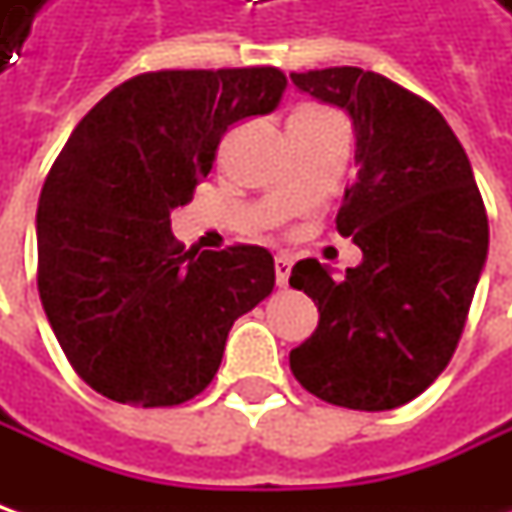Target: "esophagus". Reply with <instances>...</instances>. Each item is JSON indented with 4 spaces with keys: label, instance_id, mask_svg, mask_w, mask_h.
<instances>
[{
    "label": "esophagus",
    "instance_id": "34e87169",
    "mask_svg": "<svg viewBox=\"0 0 512 512\" xmlns=\"http://www.w3.org/2000/svg\"><path fill=\"white\" fill-rule=\"evenodd\" d=\"M273 270H276V285L285 287L290 279V259L287 256H276L273 259Z\"/></svg>",
    "mask_w": 512,
    "mask_h": 512
}]
</instances>
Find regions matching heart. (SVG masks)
Listing matches in <instances>:
<instances>
[{
    "label": "heart",
    "mask_w": 512,
    "mask_h": 512,
    "mask_svg": "<svg viewBox=\"0 0 512 512\" xmlns=\"http://www.w3.org/2000/svg\"><path fill=\"white\" fill-rule=\"evenodd\" d=\"M316 113H327V110H322V108H302V110H296L293 116H316Z\"/></svg>",
    "instance_id": "heart-1"
}]
</instances>
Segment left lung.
Wrapping results in <instances>:
<instances>
[{
	"instance_id": "1",
	"label": "left lung",
	"mask_w": 512,
	"mask_h": 512,
	"mask_svg": "<svg viewBox=\"0 0 512 512\" xmlns=\"http://www.w3.org/2000/svg\"><path fill=\"white\" fill-rule=\"evenodd\" d=\"M344 108L359 173L336 230L362 265L333 279L316 259L290 285L319 307L313 336L290 350L307 393L350 410H393L424 393L453 359L487 259V210L470 159L444 116L413 90L362 68L290 73Z\"/></svg>"
}]
</instances>
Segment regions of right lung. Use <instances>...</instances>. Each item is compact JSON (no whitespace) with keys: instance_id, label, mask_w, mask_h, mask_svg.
<instances>
[{"instance_id":"1","label":"right lung","mask_w":512,"mask_h":512,"mask_svg":"<svg viewBox=\"0 0 512 512\" xmlns=\"http://www.w3.org/2000/svg\"><path fill=\"white\" fill-rule=\"evenodd\" d=\"M270 65L148 70L93 105L36 210V285L70 367L133 407H176L213 382L233 322L276 285L259 245L185 250L170 210L210 173L225 130L270 113Z\"/></svg>"}]
</instances>
